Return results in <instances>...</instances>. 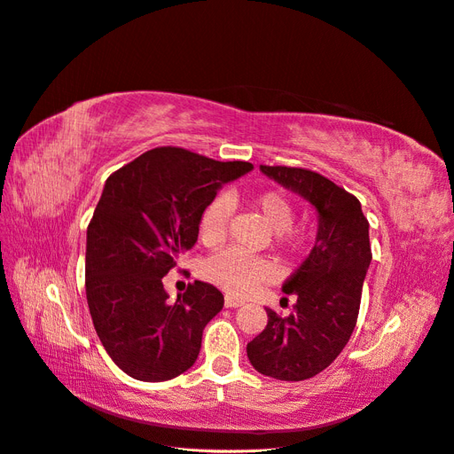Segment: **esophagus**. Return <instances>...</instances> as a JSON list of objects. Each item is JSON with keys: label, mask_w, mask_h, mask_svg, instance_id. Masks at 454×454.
I'll list each match as a JSON object with an SVG mask.
<instances>
[{"label": "esophagus", "mask_w": 454, "mask_h": 454, "mask_svg": "<svg viewBox=\"0 0 454 454\" xmlns=\"http://www.w3.org/2000/svg\"><path fill=\"white\" fill-rule=\"evenodd\" d=\"M243 303H245V301L239 300V298H231V296H226V298H224V305L230 307V309H231V307H241Z\"/></svg>", "instance_id": "obj_1"}]
</instances>
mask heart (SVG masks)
<instances>
[{
	"mask_svg": "<svg viewBox=\"0 0 454 454\" xmlns=\"http://www.w3.org/2000/svg\"><path fill=\"white\" fill-rule=\"evenodd\" d=\"M247 201L273 231V251L281 258L294 260L309 251L313 233L303 226L292 224L296 216V207L285 192L281 190H260V192L248 194ZM230 216V200L226 196L213 198L200 216L198 231L201 243L207 247L221 245L226 238ZM270 273L268 262L245 254L238 248H226L223 253H216L203 266L206 279L233 296L245 294L253 286L266 281Z\"/></svg>",
	"mask_w": 454,
	"mask_h": 454,
	"instance_id": "b5f03b06",
	"label": "heart"
}]
</instances>
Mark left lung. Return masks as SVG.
Masks as SVG:
<instances>
[{
	"label": "left lung",
	"mask_w": 454,
	"mask_h": 454,
	"mask_svg": "<svg viewBox=\"0 0 454 454\" xmlns=\"http://www.w3.org/2000/svg\"><path fill=\"white\" fill-rule=\"evenodd\" d=\"M262 173L309 200L318 213L317 241L283 285L296 296L292 313L266 309L268 325L247 345L262 375L303 381L338 358L353 333L362 285L372 262L370 223L356 196L311 169L260 166Z\"/></svg>",
	"instance_id": "8db88e82"
}]
</instances>
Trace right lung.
Instances as JSON below:
<instances>
[{
	"label": "right lung",
	"mask_w": 454,
	"mask_h": 454,
	"mask_svg": "<svg viewBox=\"0 0 454 454\" xmlns=\"http://www.w3.org/2000/svg\"><path fill=\"white\" fill-rule=\"evenodd\" d=\"M251 169L156 147L109 175L86 230L84 285L98 338L129 377L168 381L196 362L224 296L194 281L169 303L162 277L198 241L201 211L216 190Z\"/></svg>",
	"instance_id": "1"
}]
</instances>
